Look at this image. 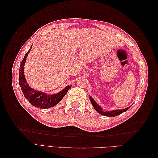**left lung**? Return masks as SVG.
<instances>
[{"instance_id": "1", "label": "left lung", "mask_w": 158, "mask_h": 158, "mask_svg": "<svg viewBox=\"0 0 158 158\" xmlns=\"http://www.w3.org/2000/svg\"><path fill=\"white\" fill-rule=\"evenodd\" d=\"M89 99H90L91 103H92V106H93L94 108L95 109V111L98 112L99 114H102V115L107 116V117H115L117 115H118V114L123 113V112L127 111V110L130 108V107H127V108L123 109H117V110H114V111H103L102 110V108L98 106L97 103L94 101V99L92 98V97L90 96Z\"/></svg>"}]
</instances>
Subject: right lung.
Masks as SVG:
<instances>
[{"mask_svg": "<svg viewBox=\"0 0 158 158\" xmlns=\"http://www.w3.org/2000/svg\"><path fill=\"white\" fill-rule=\"evenodd\" d=\"M31 49V47L25 55L24 58L23 59L20 64V73H19V84H20L22 91L26 99L33 106L44 109L54 107L64 98L69 89L70 88L71 85H67L60 92L53 95L47 94L30 88L29 85L27 84L23 70H24L26 59H27V56L29 54Z\"/></svg>", "mask_w": 158, "mask_h": 158, "instance_id": "1", "label": "right lung"}]
</instances>
